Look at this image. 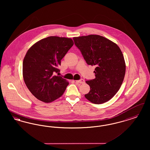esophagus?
<instances>
[{
  "label": "esophagus",
  "mask_w": 150,
  "mask_h": 150,
  "mask_svg": "<svg viewBox=\"0 0 150 150\" xmlns=\"http://www.w3.org/2000/svg\"><path fill=\"white\" fill-rule=\"evenodd\" d=\"M75 81H76V83H80V84H83V83H84V79H81L78 80H76Z\"/></svg>",
  "instance_id": "34e87169"
}]
</instances>
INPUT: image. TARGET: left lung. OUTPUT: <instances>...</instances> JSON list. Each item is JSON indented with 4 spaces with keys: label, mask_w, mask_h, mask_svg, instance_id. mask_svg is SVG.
I'll list each match as a JSON object with an SVG mask.
<instances>
[{
    "label": "left lung",
    "mask_w": 150,
    "mask_h": 150,
    "mask_svg": "<svg viewBox=\"0 0 150 150\" xmlns=\"http://www.w3.org/2000/svg\"><path fill=\"white\" fill-rule=\"evenodd\" d=\"M89 65L95 66L96 78L86 81L90 86L86 98L95 104L111 100L119 90L125 74V63L120 48L107 38L98 35L73 38Z\"/></svg>",
    "instance_id": "8db88e82"
}]
</instances>
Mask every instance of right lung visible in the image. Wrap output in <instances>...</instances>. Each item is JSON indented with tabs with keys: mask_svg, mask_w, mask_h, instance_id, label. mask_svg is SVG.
I'll use <instances>...</instances> for the list:
<instances>
[{
	"mask_svg": "<svg viewBox=\"0 0 150 150\" xmlns=\"http://www.w3.org/2000/svg\"><path fill=\"white\" fill-rule=\"evenodd\" d=\"M73 45L70 38L49 36L36 42L27 52L23 61V78L37 99L50 103L64 93L69 83L55 74L60 71L61 61Z\"/></svg>",
	"mask_w": 150,
	"mask_h": 150,
	"instance_id": "right-lung-1",
	"label": "right lung"
}]
</instances>
